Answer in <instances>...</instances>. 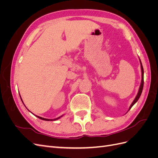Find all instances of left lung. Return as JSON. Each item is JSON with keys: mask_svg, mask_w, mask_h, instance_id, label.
<instances>
[{"mask_svg": "<svg viewBox=\"0 0 158 158\" xmlns=\"http://www.w3.org/2000/svg\"><path fill=\"white\" fill-rule=\"evenodd\" d=\"M140 65H141V71H142V80H141V84H140V88H139V90H138V94H137V95H136V96L135 99H134V101L132 102V104L131 105L130 107H129L128 111L131 109V107L134 106V105H135V104L137 102V101L138 100V99L140 98V95H141V94H142V92L143 86H144V69H143V66H142V63H141V60H140Z\"/></svg>", "mask_w": 158, "mask_h": 158, "instance_id": "1", "label": "left lung"}]
</instances>
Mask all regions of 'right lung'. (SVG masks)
<instances>
[{
	"label": "right lung",
	"mask_w": 158,
	"mask_h": 158,
	"mask_svg": "<svg viewBox=\"0 0 158 158\" xmlns=\"http://www.w3.org/2000/svg\"><path fill=\"white\" fill-rule=\"evenodd\" d=\"M20 98H21V97H20ZM21 100H22V98H21ZM37 118H40V119H41V120H44V121H56V120H57V119H59V118H60V117H63V115H61V116H60L59 117H57V118H54V119H49V118H43V117H39V116H37V115H35Z\"/></svg>",
	"instance_id": "add662e5"
}]
</instances>
